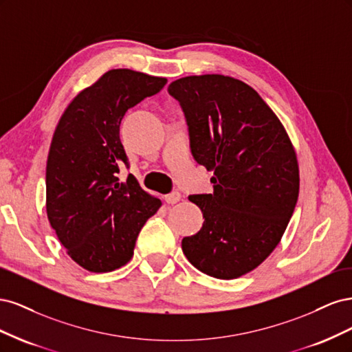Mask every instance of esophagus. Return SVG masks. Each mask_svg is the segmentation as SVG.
Wrapping results in <instances>:
<instances>
[{
  "mask_svg": "<svg viewBox=\"0 0 352 352\" xmlns=\"http://www.w3.org/2000/svg\"><path fill=\"white\" fill-rule=\"evenodd\" d=\"M164 199H166L167 204H176V202L180 201V194L175 190V192H172V194H167L164 197Z\"/></svg>",
  "mask_w": 352,
  "mask_h": 352,
  "instance_id": "1",
  "label": "esophagus"
}]
</instances>
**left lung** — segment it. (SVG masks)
<instances>
[{
	"label": "left lung",
	"instance_id": "obj_1",
	"mask_svg": "<svg viewBox=\"0 0 352 352\" xmlns=\"http://www.w3.org/2000/svg\"><path fill=\"white\" fill-rule=\"evenodd\" d=\"M170 95L185 111L190 150L212 194L190 195L204 223L182 241L199 272L217 279L250 273L278 247L300 194L295 148L258 92L225 74L180 78Z\"/></svg>",
	"mask_w": 352,
	"mask_h": 352
}]
</instances>
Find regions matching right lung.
I'll return each mask as SVG.
<instances>
[{
  "instance_id": "right-lung-1",
  "label": "right lung",
  "mask_w": 352,
  "mask_h": 352,
  "mask_svg": "<svg viewBox=\"0 0 352 352\" xmlns=\"http://www.w3.org/2000/svg\"><path fill=\"white\" fill-rule=\"evenodd\" d=\"M166 78L111 69L80 91L56 127L47 160V216L69 257L82 269L107 273L133 257L145 221L162 207L133 175L120 141L127 109L162 91Z\"/></svg>"
}]
</instances>
